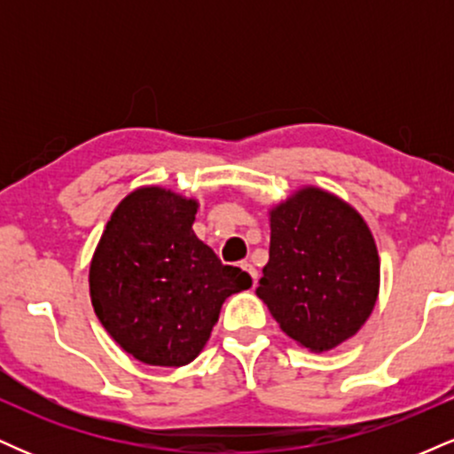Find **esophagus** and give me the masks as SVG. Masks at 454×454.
Returning a JSON list of instances; mask_svg holds the SVG:
<instances>
[{"instance_id":"34e87169","label":"esophagus","mask_w":454,"mask_h":454,"mask_svg":"<svg viewBox=\"0 0 454 454\" xmlns=\"http://www.w3.org/2000/svg\"><path fill=\"white\" fill-rule=\"evenodd\" d=\"M241 269H243V270H247V273L252 275L254 286H256V281H258V270H256V267H254L252 262H241Z\"/></svg>"}]
</instances>
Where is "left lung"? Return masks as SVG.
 Returning a JSON list of instances; mask_svg holds the SVG:
<instances>
[{"label":"left lung","instance_id":"left-lung-1","mask_svg":"<svg viewBox=\"0 0 454 454\" xmlns=\"http://www.w3.org/2000/svg\"><path fill=\"white\" fill-rule=\"evenodd\" d=\"M269 262L258 299L290 340L326 352L350 340L372 316L380 256L361 213L316 185L269 209Z\"/></svg>","mask_w":454,"mask_h":454}]
</instances>
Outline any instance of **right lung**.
Returning a JSON list of instances; mask_svg holds the SVG:
<instances>
[{"label":"right lung","mask_w":454,"mask_h":454,"mask_svg":"<svg viewBox=\"0 0 454 454\" xmlns=\"http://www.w3.org/2000/svg\"><path fill=\"white\" fill-rule=\"evenodd\" d=\"M198 200L143 185L114 207L90 264L98 320L123 352L184 367L209 341L223 301L252 286L192 231Z\"/></svg>","instance_id":"1"}]
</instances>
